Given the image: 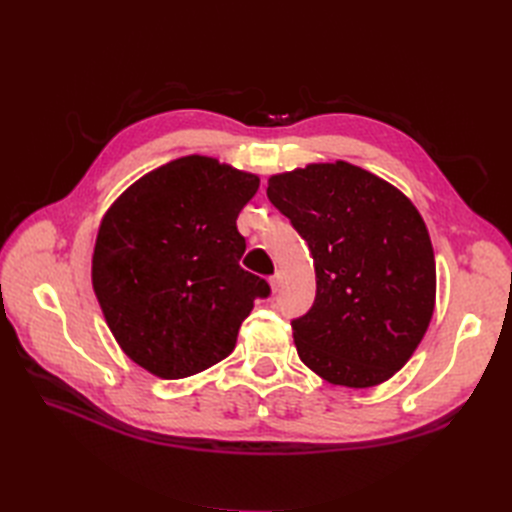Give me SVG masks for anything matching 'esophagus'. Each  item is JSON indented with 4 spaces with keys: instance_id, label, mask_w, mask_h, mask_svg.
Returning a JSON list of instances; mask_svg holds the SVG:
<instances>
[{
    "instance_id": "esophagus-1",
    "label": "esophagus",
    "mask_w": 512,
    "mask_h": 512,
    "mask_svg": "<svg viewBox=\"0 0 512 512\" xmlns=\"http://www.w3.org/2000/svg\"><path fill=\"white\" fill-rule=\"evenodd\" d=\"M269 284H271V290H273V292L280 290V288H282V275H280V273L271 275V277H269Z\"/></svg>"
}]
</instances>
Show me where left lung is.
Masks as SVG:
<instances>
[{"mask_svg":"<svg viewBox=\"0 0 512 512\" xmlns=\"http://www.w3.org/2000/svg\"><path fill=\"white\" fill-rule=\"evenodd\" d=\"M267 196L314 258V305L292 320L301 361L331 384L367 389L408 363L436 303L421 213L348 162L273 175Z\"/></svg>","mask_w":512,"mask_h":512,"instance_id":"left-lung-1","label":"left lung"}]
</instances>
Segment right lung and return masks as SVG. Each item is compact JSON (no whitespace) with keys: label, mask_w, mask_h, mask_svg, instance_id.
<instances>
[{"label":"right lung","mask_w":512,"mask_h":512,"mask_svg":"<svg viewBox=\"0 0 512 512\" xmlns=\"http://www.w3.org/2000/svg\"><path fill=\"white\" fill-rule=\"evenodd\" d=\"M258 177L213 158L168 162L123 192L98 230L91 280L121 350L166 380L235 350L271 286L241 269V209Z\"/></svg>","instance_id":"1"}]
</instances>
